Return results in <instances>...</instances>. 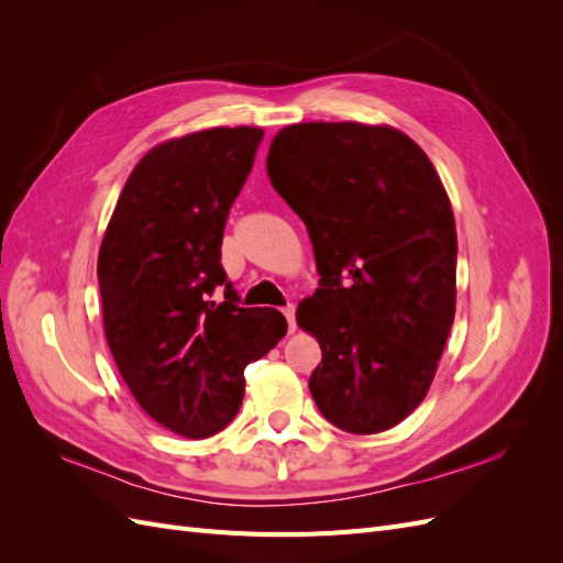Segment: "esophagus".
I'll return each mask as SVG.
<instances>
[{"mask_svg": "<svg viewBox=\"0 0 563 563\" xmlns=\"http://www.w3.org/2000/svg\"><path fill=\"white\" fill-rule=\"evenodd\" d=\"M282 314L288 321V331H294L296 329V308H294V305H286V308H282Z\"/></svg>", "mask_w": 563, "mask_h": 563, "instance_id": "34e87169", "label": "esophagus"}]
</instances>
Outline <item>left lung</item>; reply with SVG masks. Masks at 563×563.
<instances>
[{"label": "left lung", "instance_id": "1", "mask_svg": "<svg viewBox=\"0 0 563 563\" xmlns=\"http://www.w3.org/2000/svg\"><path fill=\"white\" fill-rule=\"evenodd\" d=\"M267 176L308 228L321 277L298 308L321 347L317 408L352 434L395 428L428 395L453 327L444 185L408 135L354 122L282 129Z\"/></svg>", "mask_w": 563, "mask_h": 563}]
</instances>
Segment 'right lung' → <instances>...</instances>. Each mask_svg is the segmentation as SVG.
<instances>
[{"instance_id":"add662e5","label":"right lung","mask_w":563,"mask_h":563,"mask_svg":"<svg viewBox=\"0 0 563 563\" xmlns=\"http://www.w3.org/2000/svg\"><path fill=\"white\" fill-rule=\"evenodd\" d=\"M261 141V129L236 126L150 150L98 253L117 368L150 418L190 439L225 428L244 399V366L286 335L282 312L242 308L220 263L228 213ZM216 287L223 303L212 300Z\"/></svg>"}]
</instances>
